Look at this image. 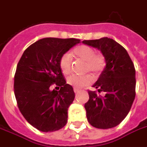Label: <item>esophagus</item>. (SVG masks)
I'll use <instances>...</instances> for the list:
<instances>
[{
    "instance_id": "obj_1",
    "label": "esophagus",
    "mask_w": 147,
    "mask_h": 147,
    "mask_svg": "<svg viewBox=\"0 0 147 147\" xmlns=\"http://www.w3.org/2000/svg\"><path fill=\"white\" fill-rule=\"evenodd\" d=\"M80 91V89H77V88H74V92L76 93V94H77V93H79Z\"/></svg>"
}]
</instances>
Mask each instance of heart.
I'll return each instance as SVG.
<instances>
[{
  "mask_svg": "<svg viewBox=\"0 0 147 147\" xmlns=\"http://www.w3.org/2000/svg\"><path fill=\"white\" fill-rule=\"evenodd\" d=\"M73 54L78 59L85 61L84 70L86 72H91L94 76H98L105 67V57L102 53H97L95 49L86 45H79L73 50ZM71 57L68 53H64L60 58L59 65L61 71L67 75L71 71ZM93 77L90 75L77 76L71 75L67 77V83L75 88H81L92 83Z\"/></svg>",
  "mask_w": 147,
  "mask_h": 147,
  "instance_id": "b5f03b06",
  "label": "heart"
}]
</instances>
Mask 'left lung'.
<instances>
[{"instance_id": "left-lung-1", "label": "left lung", "mask_w": 147, "mask_h": 147, "mask_svg": "<svg viewBox=\"0 0 147 147\" xmlns=\"http://www.w3.org/2000/svg\"><path fill=\"white\" fill-rule=\"evenodd\" d=\"M83 43L95 47L105 57V67L94 85L98 91L88 90L85 103L86 117L94 127L107 129L118 125L126 117L136 98V69L123 46L113 39L102 38L84 40Z\"/></svg>"}]
</instances>
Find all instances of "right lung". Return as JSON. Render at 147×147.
Listing matches in <instances>:
<instances>
[{
    "label": "right lung",
    "mask_w": 147,
    "mask_h": 147,
    "mask_svg": "<svg viewBox=\"0 0 147 147\" xmlns=\"http://www.w3.org/2000/svg\"><path fill=\"white\" fill-rule=\"evenodd\" d=\"M80 42L76 38L40 39L26 49L18 63L14 77L17 105L27 122L39 131H55L67 123L75 93L66 83L59 61Z\"/></svg>",
    "instance_id": "add662e5"
}]
</instances>
